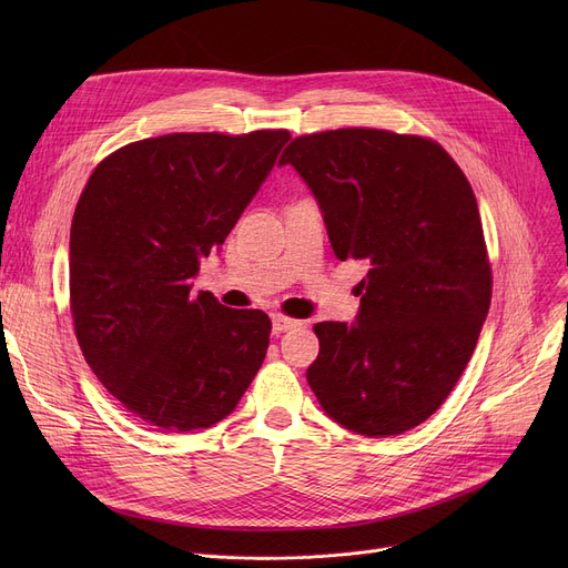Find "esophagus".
Segmentation results:
<instances>
[{
  "label": "esophagus",
  "mask_w": 568,
  "mask_h": 568,
  "mask_svg": "<svg viewBox=\"0 0 568 568\" xmlns=\"http://www.w3.org/2000/svg\"><path fill=\"white\" fill-rule=\"evenodd\" d=\"M272 326H274V334H283V332L294 329V326H300V322L287 317V315L276 313V315H272Z\"/></svg>",
  "instance_id": "34e87169"
}]
</instances>
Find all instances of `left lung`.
<instances>
[{
  "label": "left lung",
  "mask_w": 568,
  "mask_h": 568,
  "mask_svg": "<svg viewBox=\"0 0 568 568\" xmlns=\"http://www.w3.org/2000/svg\"><path fill=\"white\" fill-rule=\"evenodd\" d=\"M287 163L315 195L336 257L371 264L356 322L315 324L306 379L343 428L400 435L452 394L490 308L474 191L435 140L377 129L294 138Z\"/></svg>",
  "instance_id": "1"
}]
</instances>
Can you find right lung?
I'll use <instances>...</instances> for the list:
<instances>
[{
    "label": "right lung",
    "mask_w": 568,
    "mask_h": 568,
    "mask_svg": "<svg viewBox=\"0 0 568 568\" xmlns=\"http://www.w3.org/2000/svg\"><path fill=\"white\" fill-rule=\"evenodd\" d=\"M290 133H170L89 176L71 225V313L84 362L149 426L209 428L260 371L272 320L193 292Z\"/></svg>",
    "instance_id": "obj_1"
}]
</instances>
